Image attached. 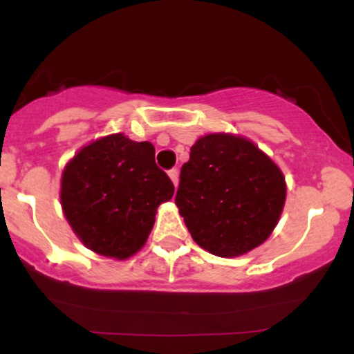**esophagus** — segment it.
<instances>
[{
	"mask_svg": "<svg viewBox=\"0 0 354 354\" xmlns=\"http://www.w3.org/2000/svg\"><path fill=\"white\" fill-rule=\"evenodd\" d=\"M168 174H169V178H171L173 185H174V186H178V169H176V168L169 169V171H168Z\"/></svg>",
	"mask_w": 354,
	"mask_h": 354,
	"instance_id": "1",
	"label": "esophagus"
}]
</instances>
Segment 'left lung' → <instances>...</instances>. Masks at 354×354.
Instances as JSON below:
<instances>
[{"label":"left lung","instance_id":"obj_1","mask_svg":"<svg viewBox=\"0 0 354 354\" xmlns=\"http://www.w3.org/2000/svg\"><path fill=\"white\" fill-rule=\"evenodd\" d=\"M286 198L283 173L241 136H203L181 166L174 203L194 241L231 258L261 245Z\"/></svg>","mask_w":354,"mask_h":354}]
</instances>
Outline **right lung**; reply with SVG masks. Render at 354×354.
<instances>
[{"instance_id":"obj_1","label":"right lung","mask_w":354,"mask_h":354,"mask_svg":"<svg viewBox=\"0 0 354 354\" xmlns=\"http://www.w3.org/2000/svg\"><path fill=\"white\" fill-rule=\"evenodd\" d=\"M174 186L154 161V146L121 133L84 146L61 178V206L95 253L124 259L143 248Z\"/></svg>"}]
</instances>
